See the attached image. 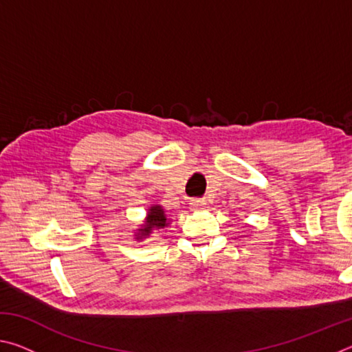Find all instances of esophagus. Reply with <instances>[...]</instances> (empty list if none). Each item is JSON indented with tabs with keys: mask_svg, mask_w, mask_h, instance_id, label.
<instances>
[{
	"mask_svg": "<svg viewBox=\"0 0 352 352\" xmlns=\"http://www.w3.org/2000/svg\"><path fill=\"white\" fill-rule=\"evenodd\" d=\"M189 205L192 210H201V208L205 206V199H192Z\"/></svg>",
	"mask_w": 352,
	"mask_h": 352,
	"instance_id": "1",
	"label": "esophagus"
}]
</instances>
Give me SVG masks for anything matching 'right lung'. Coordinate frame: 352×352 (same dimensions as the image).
<instances>
[{
	"label": "right lung",
	"mask_w": 352,
	"mask_h": 352,
	"mask_svg": "<svg viewBox=\"0 0 352 352\" xmlns=\"http://www.w3.org/2000/svg\"><path fill=\"white\" fill-rule=\"evenodd\" d=\"M169 225V220L166 219V214L163 206L160 205H153L148 208L147 211V217L144 220V223L141 225V228H138V234H135L136 237L135 239H144L148 234L152 233L153 230H160V228H164V226Z\"/></svg>",
	"instance_id": "add662e5"
}]
</instances>
